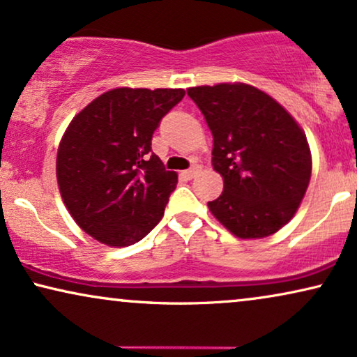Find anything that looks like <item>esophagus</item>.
<instances>
[{
  "label": "esophagus",
  "mask_w": 357,
  "mask_h": 357,
  "mask_svg": "<svg viewBox=\"0 0 357 357\" xmlns=\"http://www.w3.org/2000/svg\"><path fill=\"white\" fill-rule=\"evenodd\" d=\"M198 172H200V169H198V167H192V169L185 170L183 175H185V177H187V178H193Z\"/></svg>",
  "instance_id": "1"
}]
</instances>
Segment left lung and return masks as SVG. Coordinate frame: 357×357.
<instances>
[{"label":"left lung","mask_w":357,"mask_h":357,"mask_svg":"<svg viewBox=\"0 0 357 357\" xmlns=\"http://www.w3.org/2000/svg\"><path fill=\"white\" fill-rule=\"evenodd\" d=\"M187 93L213 134V169L223 193L208 202L216 220L241 239H261L294 218L312 177L303 129L256 86L220 83Z\"/></svg>","instance_id":"1"}]
</instances>
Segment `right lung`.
<instances>
[{
  "label": "right lung",
  "mask_w": 357,
  "mask_h": 357,
  "mask_svg": "<svg viewBox=\"0 0 357 357\" xmlns=\"http://www.w3.org/2000/svg\"><path fill=\"white\" fill-rule=\"evenodd\" d=\"M182 88H114L85 106L60 141L57 182L75 223L106 246L141 241L164 216L177 174L151 152Z\"/></svg>",
  "instance_id": "right-lung-1"
}]
</instances>
